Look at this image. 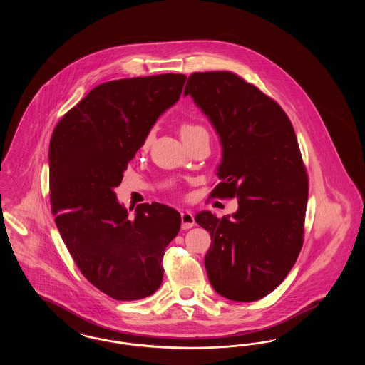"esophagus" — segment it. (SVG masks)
Segmentation results:
<instances>
[{
	"label": "esophagus",
	"mask_w": 365,
	"mask_h": 365,
	"mask_svg": "<svg viewBox=\"0 0 365 365\" xmlns=\"http://www.w3.org/2000/svg\"><path fill=\"white\" fill-rule=\"evenodd\" d=\"M180 219H182V228H183V230L191 228V227L195 225L194 216L191 215V212H189V210H183V212L180 213Z\"/></svg>",
	"instance_id": "34e87169"
}]
</instances>
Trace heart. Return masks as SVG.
I'll return each mask as SVG.
<instances>
[{"instance_id": "obj_1", "label": "heart", "mask_w": 365, "mask_h": 365, "mask_svg": "<svg viewBox=\"0 0 365 365\" xmlns=\"http://www.w3.org/2000/svg\"><path fill=\"white\" fill-rule=\"evenodd\" d=\"M200 131H207V130H205L202 125L195 124V123H185V124L180 127V135H182V137L191 135V134H195V133H200ZM153 135H155V131L150 130V131L145 135L143 140H142V148H148V146L150 145V142H152V139H153Z\"/></svg>"}]
</instances>
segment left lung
I'll return each instance as SVG.
<instances>
[{"instance_id": "8db88e82", "label": "left lung", "mask_w": 365, "mask_h": 365, "mask_svg": "<svg viewBox=\"0 0 365 365\" xmlns=\"http://www.w3.org/2000/svg\"><path fill=\"white\" fill-rule=\"evenodd\" d=\"M187 94L223 148L210 197H237L240 205L231 219L195 216L213 240L209 282L228 299L257 301L287 277L304 242L308 175L293 124L277 101L230 71L191 73Z\"/></svg>"}]
</instances>
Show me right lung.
<instances>
[{"instance_id": "add662e5", "label": "right lung", "mask_w": 365, "mask_h": 365, "mask_svg": "<svg viewBox=\"0 0 365 365\" xmlns=\"http://www.w3.org/2000/svg\"><path fill=\"white\" fill-rule=\"evenodd\" d=\"M185 82L186 75L161 73L101 83L63 116L51 138L56 226L83 277L119 301L156 292L164 250L180 228L179 212L158 202L139 204L130 219L113 189Z\"/></svg>"}]
</instances>
